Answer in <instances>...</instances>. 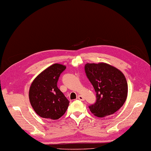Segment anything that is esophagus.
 I'll list each match as a JSON object with an SVG mask.
<instances>
[{
	"instance_id": "esophagus-1",
	"label": "esophagus",
	"mask_w": 151,
	"mask_h": 151,
	"mask_svg": "<svg viewBox=\"0 0 151 151\" xmlns=\"http://www.w3.org/2000/svg\"><path fill=\"white\" fill-rule=\"evenodd\" d=\"M77 99L80 100V101H84V100H85V98L83 97V96H81V95L78 96V97H77Z\"/></svg>"
}]
</instances>
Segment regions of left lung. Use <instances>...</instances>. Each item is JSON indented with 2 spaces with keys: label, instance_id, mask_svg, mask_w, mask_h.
Instances as JSON below:
<instances>
[{
  "label": "left lung",
  "instance_id": "left-lung-1",
  "mask_svg": "<svg viewBox=\"0 0 151 151\" xmlns=\"http://www.w3.org/2000/svg\"><path fill=\"white\" fill-rule=\"evenodd\" d=\"M85 70L96 92V102L89 106L94 115L104 117L121 109L127 96V83L122 72L105 63H87Z\"/></svg>",
  "mask_w": 151,
  "mask_h": 151
}]
</instances>
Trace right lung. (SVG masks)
Returning <instances> with one entry per match:
<instances>
[{
    "mask_svg": "<svg viewBox=\"0 0 151 151\" xmlns=\"http://www.w3.org/2000/svg\"><path fill=\"white\" fill-rule=\"evenodd\" d=\"M66 66L55 63L34 79L29 91V101L35 112L46 119L57 120L66 111L69 101L57 87L60 73Z\"/></svg>",
    "mask_w": 151,
    "mask_h": 151,
    "instance_id": "1",
    "label": "right lung"
}]
</instances>
